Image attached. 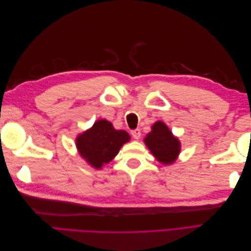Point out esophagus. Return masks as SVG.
<instances>
[{"instance_id": "esophagus-1", "label": "esophagus", "mask_w": 251, "mask_h": 251, "mask_svg": "<svg viewBox=\"0 0 251 251\" xmlns=\"http://www.w3.org/2000/svg\"><path fill=\"white\" fill-rule=\"evenodd\" d=\"M131 133H132V136L135 139H139L140 135H141V132H140L139 128H135V130H133Z\"/></svg>"}]
</instances>
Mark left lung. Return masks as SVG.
Returning <instances> with one entry per match:
<instances>
[{
  "instance_id": "8db88e82",
  "label": "left lung",
  "mask_w": 251,
  "mask_h": 251,
  "mask_svg": "<svg viewBox=\"0 0 251 251\" xmlns=\"http://www.w3.org/2000/svg\"><path fill=\"white\" fill-rule=\"evenodd\" d=\"M144 143L159 162L172 164L180 153V141L175 137L162 121H157L151 126V131L144 138Z\"/></svg>"
}]
</instances>
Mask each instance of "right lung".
Returning a JSON list of instances; mask_svg holds the SVG:
<instances>
[{
  "label": "right lung",
  "mask_w": 251,
  "mask_h": 251,
  "mask_svg": "<svg viewBox=\"0 0 251 251\" xmlns=\"http://www.w3.org/2000/svg\"><path fill=\"white\" fill-rule=\"evenodd\" d=\"M131 136L124 130H115L107 119H100L76 138L79 155L93 168L100 170L115 157Z\"/></svg>",
  "instance_id": "add662e5"
}]
</instances>
